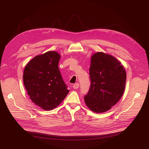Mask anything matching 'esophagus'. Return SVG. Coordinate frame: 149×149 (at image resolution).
<instances>
[{"instance_id":"34e87169","label":"esophagus","mask_w":149,"mask_h":149,"mask_svg":"<svg viewBox=\"0 0 149 149\" xmlns=\"http://www.w3.org/2000/svg\"><path fill=\"white\" fill-rule=\"evenodd\" d=\"M79 83H75L74 84H73V88H74V89H78V88H79Z\"/></svg>"}]
</instances>
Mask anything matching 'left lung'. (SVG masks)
<instances>
[{"label": "left lung", "instance_id": "obj_1", "mask_svg": "<svg viewBox=\"0 0 149 149\" xmlns=\"http://www.w3.org/2000/svg\"><path fill=\"white\" fill-rule=\"evenodd\" d=\"M89 76L91 85L84 97L86 104L96 113L111 109L125 91L124 67L113 56L97 52L91 56Z\"/></svg>", "mask_w": 149, "mask_h": 149}]
</instances>
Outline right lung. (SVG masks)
<instances>
[{"instance_id":"obj_1","label":"right lung","mask_w":149,"mask_h":149,"mask_svg":"<svg viewBox=\"0 0 149 149\" xmlns=\"http://www.w3.org/2000/svg\"><path fill=\"white\" fill-rule=\"evenodd\" d=\"M60 59L56 52H47L34 57L24 71V84L30 98L44 110L57 107L70 91L58 68Z\"/></svg>"}]
</instances>
